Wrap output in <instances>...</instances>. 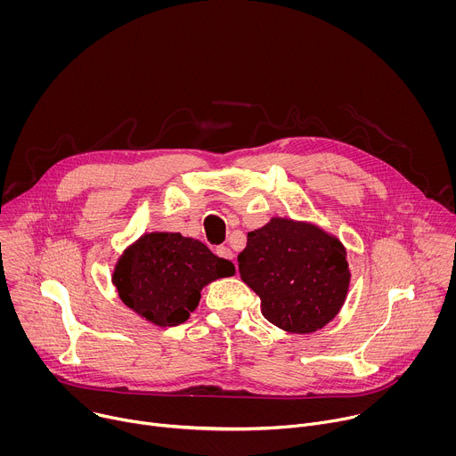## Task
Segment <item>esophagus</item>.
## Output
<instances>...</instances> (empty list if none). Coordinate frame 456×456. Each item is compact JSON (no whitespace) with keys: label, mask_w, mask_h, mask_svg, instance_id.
Here are the masks:
<instances>
[{"label":"esophagus","mask_w":456,"mask_h":456,"mask_svg":"<svg viewBox=\"0 0 456 456\" xmlns=\"http://www.w3.org/2000/svg\"><path fill=\"white\" fill-rule=\"evenodd\" d=\"M216 256H220V257H224V259H229V262L234 264V254H232V250H231L229 247H225V245H222V247L216 248ZM234 267H236V264H234ZM236 273H238V267H236Z\"/></svg>","instance_id":"1"}]
</instances>
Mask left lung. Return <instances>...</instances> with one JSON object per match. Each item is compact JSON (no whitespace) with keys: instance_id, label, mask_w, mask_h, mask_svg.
Returning a JSON list of instances; mask_svg holds the SVG:
<instances>
[{"instance_id":"obj_1","label":"left lung","mask_w":456,"mask_h":456,"mask_svg":"<svg viewBox=\"0 0 456 456\" xmlns=\"http://www.w3.org/2000/svg\"><path fill=\"white\" fill-rule=\"evenodd\" d=\"M238 269L278 329L310 334L341 310L350 271L343 243L306 222L273 218L247 234Z\"/></svg>"}]
</instances>
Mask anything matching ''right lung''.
Listing matches in <instances>:
<instances>
[{"label":"right lung","instance_id":"1","mask_svg":"<svg viewBox=\"0 0 456 456\" xmlns=\"http://www.w3.org/2000/svg\"><path fill=\"white\" fill-rule=\"evenodd\" d=\"M234 274L229 259L215 256L202 241L178 232L141 236L117 262L113 285L126 306L159 327L187 321L200 290Z\"/></svg>","mask_w":456,"mask_h":456}]
</instances>
